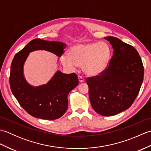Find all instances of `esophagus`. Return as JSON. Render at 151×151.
Masks as SVG:
<instances>
[{
    "label": "esophagus",
    "mask_w": 151,
    "mask_h": 151,
    "mask_svg": "<svg viewBox=\"0 0 151 151\" xmlns=\"http://www.w3.org/2000/svg\"><path fill=\"white\" fill-rule=\"evenodd\" d=\"M78 80H79V82H81V83H82V82H84V78H83V77H82L81 76H78Z\"/></svg>",
    "instance_id": "34e87169"
}]
</instances>
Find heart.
<instances>
[{
  "instance_id": "obj_1",
  "label": "heart",
  "mask_w": 151,
  "mask_h": 151,
  "mask_svg": "<svg viewBox=\"0 0 151 151\" xmlns=\"http://www.w3.org/2000/svg\"><path fill=\"white\" fill-rule=\"evenodd\" d=\"M111 56V50L104 42L78 43L70 49V54L64 53L61 56V62L68 69H75L82 65L85 74L95 76L106 68Z\"/></svg>"
}]
</instances>
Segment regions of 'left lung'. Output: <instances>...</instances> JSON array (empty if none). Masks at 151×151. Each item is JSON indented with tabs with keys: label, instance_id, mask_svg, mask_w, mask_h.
Wrapping results in <instances>:
<instances>
[{
	"label": "left lung",
	"instance_id": "obj_1",
	"mask_svg": "<svg viewBox=\"0 0 151 151\" xmlns=\"http://www.w3.org/2000/svg\"><path fill=\"white\" fill-rule=\"evenodd\" d=\"M114 54L100 75L86 78L91 104L97 114L111 116L127 110L139 93L143 81L141 57L133 46L117 37H104Z\"/></svg>",
	"mask_w": 151,
	"mask_h": 151
}]
</instances>
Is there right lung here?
I'll return each instance as SVG.
<instances>
[{
	"mask_svg": "<svg viewBox=\"0 0 151 151\" xmlns=\"http://www.w3.org/2000/svg\"><path fill=\"white\" fill-rule=\"evenodd\" d=\"M66 44L41 39L32 40L15 54L11 65L9 84L13 95L22 108L36 118L54 120L61 117L68 108L69 92L78 85L75 73L65 74L60 70L46 84L32 86L24 78L23 66L30 52L45 50L60 57Z\"/></svg>",
	"mask_w": 151,
	"mask_h": 151,
	"instance_id": "right-lung-1",
	"label": "right lung"
}]
</instances>
